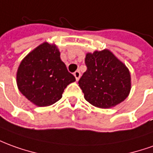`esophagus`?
Wrapping results in <instances>:
<instances>
[{"instance_id":"34e87169","label":"esophagus","mask_w":153,"mask_h":153,"mask_svg":"<svg viewBox=\"0 0 153 153\" xmlns=\"http://www.w3.org/2000/svg\"><path fill=\"white\" fill-rule=\"evenodd\" d=\"M74 77H75V79H76V80H77V81H78V80L79 79L81 74H80V72H79V70H77V71H75V72L74 73Z\"/></svg>"}]
</instances>
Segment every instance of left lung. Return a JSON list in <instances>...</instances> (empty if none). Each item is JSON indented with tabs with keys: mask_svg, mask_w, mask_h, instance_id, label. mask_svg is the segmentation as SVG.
Here are the masks:
<instances>
[{
	"mask_svg": "<svg viewBox=\"0 0 153 153\" xmlns=\"http://www.w3.org/2000/svg\"><path fill=\"white\" fill-rule=\"evenodd\" d=\"M87 70L79 80L84 99L92 105L108 108L122 102L129 94L128 69L108 50L86 54Z\"/></svg>",
	"mask_w": 153,
	"mask_h": 153,
	"instance_id": "8db88e82",
	"label": "left lung"
}]
</instances>
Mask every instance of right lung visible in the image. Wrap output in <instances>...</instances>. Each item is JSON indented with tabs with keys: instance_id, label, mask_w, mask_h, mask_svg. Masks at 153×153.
I'll return each mask as SVG.
<instances>
[{
	"instance_id": "add662e5",
	"label": "right lung",
	"mask_w": 153,
	"mask_h": 153,
	"mask_svg": "<svg viewBox=\"0 0 153 153\" xmlns=\"http://www.w3.org/2000/svg\"><path fill=\"white\" fill-rule=\"evenodd\" d=\"M16 81L26 99L37 106L45 107L61 99L65 88L75 78L60 59L56 45L45 42L21 61Z\"/></svg>"
}]
</instances>
